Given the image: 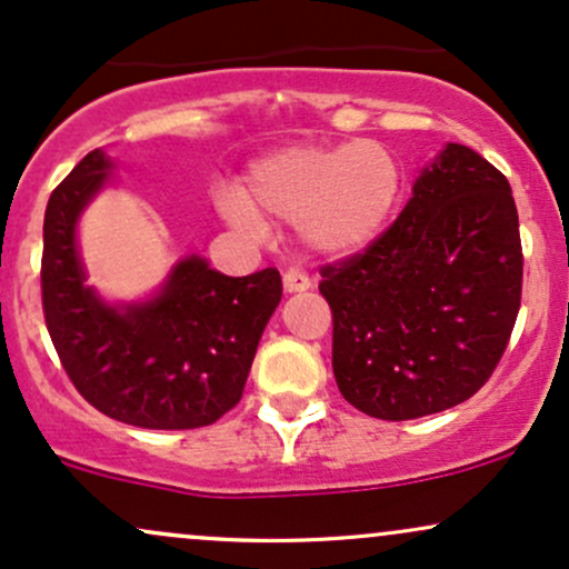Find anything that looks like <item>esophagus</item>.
<instances>
[{
  "instance_id": "esophagus-1",
  "label": "esophagus",
  "mask_w": 569,
  "mask_h": 569,
  "mask_svg": "<svg viewBox=\"0 0 569 569\" xmlns=\"http://www.w3.org/2000/svg\"><path fill=\"white\" fill-rule=\"evenodd\" d=\"M283 289L289 291V293H297V291L312 289V283H310V278H307L302 270H297V267H291V270L283 272Z\"/></svg>"
}]
</instances>
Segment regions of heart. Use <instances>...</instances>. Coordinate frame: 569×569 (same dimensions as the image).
Wrapping results in <instances>:
<instances>
[{
	"label": "heart",
	"mask_w": 569,
	"mask_h": 569,
	"mask_svg": "<svg viewBox=\"0 0 569 569\" xmlns=\"http://www.w3.org/2000/svg\"><path fill=\"white\" fill-rule=\"evenodd\" d=\"M242 194L221 200L224 217L251 234L264 217L297 224L312 251L350 257L380 238L407 194L403 162L382 141L293 143L248 168Z\"/></svg>",
	"instance_id": "b5f03b06"
}]
</instances>
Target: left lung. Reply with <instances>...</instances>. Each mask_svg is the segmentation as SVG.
Returning a JSON list of instances; mask_svg holds the SVG:
<instances>
[{
  "label": "left lung",
  "instance_id": "obj_1",
  "mask_svg": "<svg viewBox=\"0 0 569 569\" xmlns=\"http://www.w3.org/2000/svg\"><path fill=\"white\" fill-rule=\"evenodd\" d=\"M521 267L508 179L447 143L375 243L321 267L345 401L377 420H415L471 398L508 348Z\"/></svg>",
  "mask_w": 569,
  "mask_h": 569
}]
</instances>
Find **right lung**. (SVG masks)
Here are the masks:
<instances>
[{
	"mask_svg": "<svg viewBox=\"0 0 569 569\" xmlns=\"http://www.w3.org/2000/svg\"><path fill=\"white\" fill-rule=\"evenodd\" d=\"M109 171L112 160L93 149L48 200L42 310L50 339L80 396L112 420L152 430L211 426L243 396L283 297L280 272L230 278L189 257L154 299L107 305L84 286L77 219Z\"/></svg>",
	"mask_w": 569,
	"mask_h": 569,
	"instance_id": "obj_1",
	"label": "right lung"
}]
</instances>
